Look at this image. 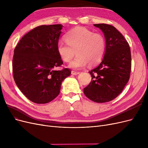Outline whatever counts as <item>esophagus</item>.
Returning a JSON list of instances; mask_svg holds the SVG:
<instances>
[{"label":"esophagus","mask_w":148,"mask_h":148,"mask_svg":"<svg viewBox=\"0 0 148 148\" xmlns=\"http://www.w3.org/2000/svg\"><path fill=\"white\" fill-rule=\"evenodd\" d=\"M71 74L77 75L79 74V72H78V71H71Z\"/></svg>","instance_id":"obj_1"}]
</instances>
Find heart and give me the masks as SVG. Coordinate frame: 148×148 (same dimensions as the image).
<instances>
[{
    "mask_svg": "<svg viewBox=\"0 0 148 148\" xmlns=\"http://www.w3.org/2000/svg\"><path fill=\"white\" fill-rule=\"evenodd\" d=\"M66 42L60 41L57 51L65 62H70L76 54L77 56L69 65L70 68L80 69L88 64L95 65L101 61L104 56L106 42L104 36L93 33L84 27H76L70 31L65 37Z\"/></svg>",
    "mask_w": 148,
    "mask_h": 148,
    "instance_id": "obj_1",
    "label": "heart"
}]
</instances>
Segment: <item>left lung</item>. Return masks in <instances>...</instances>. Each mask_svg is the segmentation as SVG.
I'll use <instances>...</instances> for the list:
<instances>
[{
    "label": "left lung",
    "mask_w": 148,
    "mask_h": 148,
    "mask_svg": "<svg viewBox=\"0 0 148 148\" xmlns=\"http://www.w3.org/2000/svg\"><path fill=\"white\" fill-rule=\"evenodd\" d=\"M104 34L106 48L100 64L89 73L92 80L83 89L84 95L98 103L114 99L123 91L131 72L132 59L129 44L114 26L95 24Z\"/></svg>",
    "instance_id": "left-lung-1"
}]
</instances>
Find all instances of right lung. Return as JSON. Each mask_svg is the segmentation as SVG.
Returning a JSON list of instances; mask_svg holds the SVG:
<instances>
[{
	"label": "right lung",
	"instance_id": "add662e5",
	"mask_svg": "<svg viewBox=\"0 0 148 148\" xmlns=\"http://www.w3.org/2000/svg\"><path fill=\"white\" fill-rule=\"evenodd\" d=\"M63 26L41 25L23 36L14 50L13 78L29 100L46 104L60 93L62 82L71 74L69 69L55 70L63 62L57 45Z\"/></svg>",
	"mask_w": 148,
	"mask_h": 148
}]
</instances>
